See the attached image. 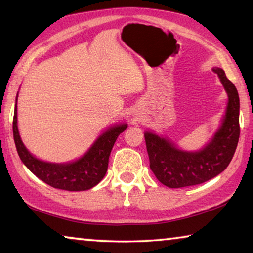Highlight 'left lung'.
Here are the masks:
<instances>
[{
	"label": "left lung",
	"mask_w": 253,
	"mask_h": 253,
	"mask_svg": "<svg viewBox=\"0 0 253 253\" xmlns=\"http://www.w3.org/2000/svg\"><path fill=\"white\" fill-rule=\"evenodd\" d=\"M227 94V105L218 129L198 151L180 148L169 137L151 130L144 133L150 168L156 179L169 188L189 187L218 175L230 164L240 136V99L234 84L225 72L213 67Z\"/></svg>",
	"instance_id": "left-lung-1"
}]
</instances>
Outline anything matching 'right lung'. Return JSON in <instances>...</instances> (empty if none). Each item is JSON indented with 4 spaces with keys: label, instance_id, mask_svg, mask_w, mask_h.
I'll return each mask as SVG.
<instances>
[{
    "label": "right lung",
    "instance_id": "obj_1",
    "mask_svg": "<svg viewBox=\"0 0 253 253\" xmlns=\"http://www.w3.org/2000/svg\"><path fill=\"white\" fill-rule=\"evenodd\" d=\"M17 102L18 94L13 116L15 147L22 163L36 177L51 187L69 191L89 190L101 181L108 169L110 152L119 134L126 130V123H117L106 128L79 159L70 162H48L36 158L23 144L18 128Z\"/></svg>",
    "mask_w": 253,
    "mask_h": 253
}]
</instances>
